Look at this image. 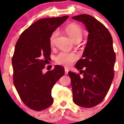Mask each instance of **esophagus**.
<instances>
[{
    "label": "esophagus",
    "instance_id": "1",
    "mask_svg": "<svg viewBox=\"0 0 124 124\" xmlns=\"http://www.w3.org/2000/svg\"><path fill=\"white\" fill-rule=\"evenodd\" d=\"M68 72H69V70H68L67 68H65V75H68Z\"/></svg>",
    "mask_w": 124,
    "mask_h": 124
}]
</instances>
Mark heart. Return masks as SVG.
<instances>
[{
    "mask_svg": "<svg viewBox=\"0 0 124 124\" xmlns=\"http://www.w3.org/2000/svg\"><path fill=\"white\" fill-rule=\"evenodd\" d=\"M65 31L74 42H80L83 38V31L82 28L76 24H70L65 28ZM58 34V31H55L50 38V43L54 45L55 38ZM78 59V56L74 53L62 52L55 58V61L58 64L63 66H70L75 61Z\"/></svg>",
    "mask_w": 124,
    "mask_h": 124,
    "instance_id": "b5f03b06",
    "label": "heart"
}]
</instances>
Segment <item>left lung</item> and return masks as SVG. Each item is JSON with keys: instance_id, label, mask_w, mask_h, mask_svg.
Wrapping results in <instances>:
<instances>
[{"instance_id": "8db88e82", "label": "left lung", "mask_w": 124, "mask_h": 124, "mask_svg": "<svg viewBox=\"0 0 124 124\" xmlns=\"http://www.w3.org/2000/svg\"><path fill=\"white\" fill-rule=\"evenodd\" d=\"M72 19L83 23L89 32L82 58L75 65L83 76L68 72L73 102L80 107L91 108L103 101L113 80L116 59L113 41L107 28L93 16L81 15Z\"/></svg>"}]
</instances>
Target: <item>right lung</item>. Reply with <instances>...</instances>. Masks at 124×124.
I'll return each mask as SVG.
<instances>
[{"label":"right lung","instance_id":"add662e5","mask_svg":"<svg viewBox=\"0 0 124 124\" xmlns=\"http://www.w3.org/2000/svg\"><path fill=\"white\" fill-rule=\"evenodd\" d=\"M68 17L37 21L22 32L16 44L12 58L14 85L21 100L34 110H43L52 104L51 90L65 73L60 65L45 73L42 69L51 55L49 38Z\"/></svg>","mask_w":124,"mask_h":124}]
</instances>
